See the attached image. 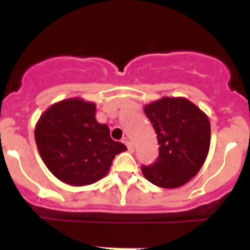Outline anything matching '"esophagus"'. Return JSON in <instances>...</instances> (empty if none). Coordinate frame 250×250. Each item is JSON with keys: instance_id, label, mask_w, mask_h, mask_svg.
I'll return each mask as SVG.
<instances>
[{"instance_id": "1", "label": "esophagus", "mask_w": 250, "mask_h": 250, "mask_svg": "<svg viewBox=\"0 0 250 250\" xmlns=\"http://www.w3.org/2000/svg\"><path fill=\"white\" fill-rule=\"evenodd\" d=\"M125 144H126V146H127V150H129L130 152H132L134 151V145H132V143L130 140H126V139H125Z\"/></svg>"}]
</instances>
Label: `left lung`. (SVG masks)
<instances>
[{"label": "left lung", "instance_id": "left-lung-1", "mask_svg": "<svg viewBox=\"0 0 250 250\" xmlns=\"http://www.w3.org/2000/svg\"><path fill=\"white\" fill-rule=\"evenodd\" d=\"M155 130L159 158L141 167L145 179L159 188L183 187L199 173L210 147L208 115L185 98H161L144 106Z\"/></svg>", "mask_w": 250, "mask_h": 250}]
</instances>
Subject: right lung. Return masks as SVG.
<instances>
[{
    "label": "right lung",
    "mask_w": 250,
    "mask_h": 250,
    "mask_svg": "<svg viewBox=\"0 0 250 250\" xmlns=\"http://www.w3.org/2000/svg\"><path fill=\"white\" fill-rule=\"evenodd\" d=\"M95 115L96 104L70 98L52 104L36 123L40 156L52 175L71 187L99 182L109 173L115 155L126 150Z\"/></svg>",
    "instance_id": "right-lung-1"
}]
</instances>
